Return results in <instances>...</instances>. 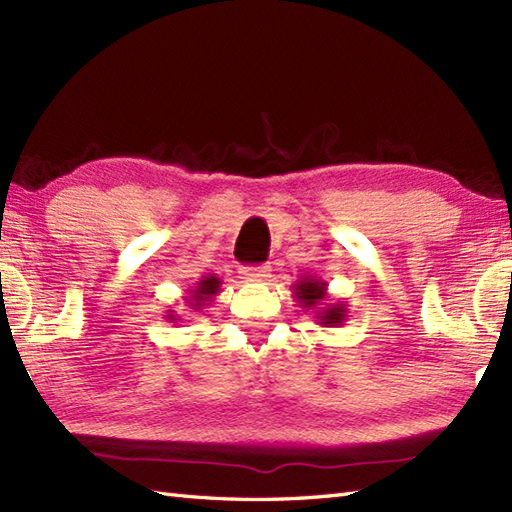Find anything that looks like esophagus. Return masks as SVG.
Returning <instances> with one entry per match:
<instances>
[{"mask_svg":"<svg viewBox=\"0 0 512 512\" xmlns=\"http://www.w3.org/2000/svg\"><path fill=\"white\" fill-rule=\"evenodd\" d=\"M269 267L267 265H256V267H241L239 273L241 278L247 282H263L269 278Z\"/></svg>","mask_w":512,"mask_h":512,"instance_id":"1","label":"esophagus"}]
</instances>
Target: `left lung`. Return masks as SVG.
Instances as JSON below:
<instances>
[{"mask_svg": "<svg viewBox=\"0 0 512 512\" xmlns=\"http://www.w3.org/2000/svg\"><path fill=\"white\" fill-rule=\"evenodd\" d=\"M293 297L299 306L306 310H315V319L323 328H339L347 319V304L334 302L328 304V284L317 280L315 276H306L293 284Z\"/></svg>", "mask_w": 512, "mask_h": 512, "instance_id": "obj_1", "label": "left lung"}]
</instances>
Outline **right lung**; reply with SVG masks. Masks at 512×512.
Wrapping results in <instances>:
<instances>
[{"label": "right lung", "instance_id": "right-lung-1", "mask_svg": "<svg viewBox=\"0 0 512 512\" xmlns=\"http://www.w3.org/2000/svg\"><path fill=\"white\" fill-rule=\"evenodd\" d=\"M219 289H221V280L215 276V273H210V276H204L193 286L189 295H186L184 302H186V306L191 308V313H197V310H202V308H206V304L213 302V297L219 293ZM165 319L171 321V323L180 321V317L176 315V310H167Z\"/></svg>", "mask_w": 512, "mask_h": 512}]
</instances>
